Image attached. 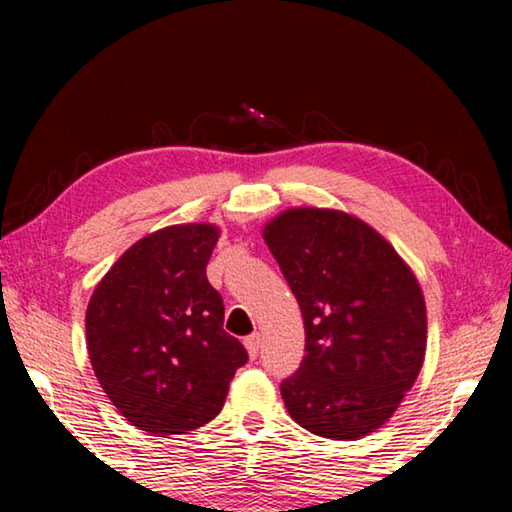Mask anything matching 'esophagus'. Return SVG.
I'll return each mask as SVG.
<instances>
[{"instance_id":"34e87169","label":"esophagus","mask_w":512,"mask_h":512,"mask_svg":"<svg viewBox=\"0 0 512 512\" xmlns=\"http://www.w3.org/2000/svg\"><path fill=\"white\" fill-rule=\"evenodd\" d=\"M244 345H246V350H248L250 357L255 359L257 354H259V348H262V336L250 334V336H246V339H244Z\"/></svg>"}]
</instances>
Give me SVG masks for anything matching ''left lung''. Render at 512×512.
I'll use <instances>...</instances> for the list:
<instances>
[{"label":"left lung","instance_id":"1","mask_svg":"<svg viewBox=\"0 0 512 512\" xmlns=\"http://www.w3.org/2000/svg\"><path fill=\"white\" fill-rule=\"evenodd\" d=\"M305 320V359L280 384L307 431L357 440L411 391L427 350L418 280L368 223L339 210L291 207L264 225Z\"/></svg>","mask_w":512,"mask_h":512}]
</instances>
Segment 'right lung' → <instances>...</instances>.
I'll list each match as a JSON object with an SVG mask.
<instances>
[{"mask_svg": "<svg viewBox=\"0 0 512 512\" xmlns=\"http://www.w3.org/2000/svg\"><path fill=\"white\" fill-rule=\"evenodd\" d=\"M210 223L169 225L121 255L94 289L85 336L94 375L117 411L153 436L214 420L248 352L223 329L205 266Z\"/></svg>", "mask_w": 512, "mask_h": 512, "instance_id": "add662e5", "label": "right lung"}]
</instances>
